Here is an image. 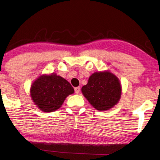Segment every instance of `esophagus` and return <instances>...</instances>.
<instances>
[{"label":"esophagus","mask_w":160,"mask_h":160,"mask_svg":"<svg viewBox=\"0 0 160 160\" xmlns=\"http://www.w3.org/2000/svg\"><path fill=\"white\" fill-rule=\"evenodd\" d=\"M80 87H77V88H75V94H78V93L80 92Z\"/></svg>","instance_id":"1"}]
</instances>
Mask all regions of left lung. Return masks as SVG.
I'll use <instances>...</instances> for the list:
<instances>
[{
	"mask_svg": "<svg viewBox=\"0 0 160 160\" xmlns=\"http://www.w3.org/2000/svg\"><path fill=\"white\" fill-rule=\"evenodd\" d=\"M81 90L90 104L100 111L115 106L122 93L120 80L109 71L94 72Z\"/></svg>",
	"mask_w": 160,
	"mask_h": 160,
	"instance_id": "obj_1",
	"label": "left lung"
}]
</instances>
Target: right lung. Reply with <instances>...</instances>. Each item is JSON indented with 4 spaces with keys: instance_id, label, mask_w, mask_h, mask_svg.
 <instances>
[{
    "instance_id": "add662e5",
    "label": "right lung",
    "mask_w": 160,
    "mask_h": 160,
    "mask_svg": "<svg viewBox=\"0 0 160 160\" xmlns=\"http://www.w3.org/2000/svg\"><path fill=\"white\" fill-rule=\"evenodd\" d=\"M31 97L34 103L43 112L59 109L74 89L64 78L52 73L42 75L34 81L31 88Z\"/></svg>"
}]
</instances>
